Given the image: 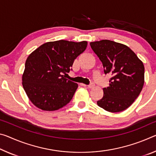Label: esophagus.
I'll return each mask as SVG.
<instances>
[{"mask_svg": "<svg viewBox=\"0 0 156 156\" xmlns=\"http://www.w3.org/2000/svg\"><path fill=\"white\" fill-rule=\"evenodd\" d=\"M87 87L90 88V89L94 88V83H91L90 85H89L87 86Z\"/></svg>", "mask_w": 156, "mask_h": 156, "instance_id": "1", "label": "esophagus"}]
</instances>
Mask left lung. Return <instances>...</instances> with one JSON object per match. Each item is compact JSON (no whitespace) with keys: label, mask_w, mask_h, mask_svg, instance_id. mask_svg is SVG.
Here are the masks:
<instances>
[{"label":"left lung","mask_w":156,"mask_h":156,"mask_svg":"<svg viewBox=\"0 0 156 156\" xmlns=\"http://www.w3.org/2000/svg\"><path fill=\"white\" fill-rule=\"evenodd\" d=\"M90 46L102 62L105 73L112 76L97 105L110 112L125 110L138 97L144 86L143 62L124 44L103 39L90 42Z\"/></svg>","instance_id":"left-lung-1"}]
</instances>
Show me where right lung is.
<instances>
[{
    "label": "right lung",
    "mask_w": 156,
    "mask_h": 156,
    "mask_svg": "<svg viewBox=\"0 0 156 156\" xmlns=\"http://www.w3.org/2000/svg\"><path fill=\"white\" fill-rule=\"evenodd\" d=\"M87 46L86 41H49L30 54L22 85L33 105L44 111H54L70 102L78 85L63 74L70 71L75 59Z\"/></svg>",
    "instance_id": "right-lung-1"
}]
</instances>
